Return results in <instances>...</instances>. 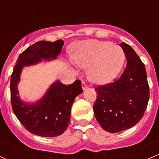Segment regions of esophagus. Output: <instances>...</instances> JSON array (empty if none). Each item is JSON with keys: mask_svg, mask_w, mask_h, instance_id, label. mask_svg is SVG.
I'll list each match as a JSON object with an SVG mask.
<instances>
[{"mask_svg": "<svg viewBox=\"0 0 159 159\" xmlns=\"http://www.w3.org/2000/svg\"><path fill=\"white\" fill-rule=\"evenodd\" d=\"M81 87H82V89L84 90H86L88 89V86H87V84H85V83L84 82V81H82V83H81Z\"/></svg>", "mask_w": 159, "mask_h": 159, "instance_id": "esophagus-1", "label": "esophagus"}]
</instances>
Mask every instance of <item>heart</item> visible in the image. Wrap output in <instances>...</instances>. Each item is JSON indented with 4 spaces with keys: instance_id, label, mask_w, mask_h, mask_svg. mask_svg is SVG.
<instances>
[{
    "instance_id": "obj_1",
    "label": "heart",
    "mask_w": 159,
    "mask_h": 159,
    "mask_svg": "<svg viewBox=\"0 0 159 159\" xmlns=\"http://www.w3.org/2000/svg\"><path fill=\"white\" fill-rule=\"evenodd\" d=\"M71 59L78 66L88 68L90 81L105 84L120 73L125 55L121 47L110 41L87 40L75 44Z\"/></svg>"
}]
</instances>
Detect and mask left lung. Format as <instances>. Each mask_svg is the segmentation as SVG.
<instances>
[{
	"label": "left lung",
	"mask_w": 159,
	"mask_h": 159,
	"mask_svg": "<svg viewBox=\"0 0 159 159\" xmlns=\"http://www.w3.org/2000/svg\"><path fill=\"white\" fill-rule=\"evenodd\" d=\"M127 66L119 79L96 88L94 115L102 129L116 133L135 125L143 116L149 99L145 67L131 46L123 42Z\"/></svg>",
	"instance_id": "left-lung-1"
}]
</instances>
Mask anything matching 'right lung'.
I'll use <instances>...</instances> for the list:
<instances>
[{"mask_svg":"<svg viewBox=\"0 0 159 159\" xmlns=\"http://www.w3.org/2000/svg\"><path fill=\"white\" fill-rule=\"evenodd\" d=\"M64 41H41L28 47L20 54L11 77V98L13 111L28 131L42 137H56L66 130L70 122L72 104L82 93L81 82L76 80L65 85L54 81L41 99L26 102L19 95L18 86L24 67L41 63L42 60H54L61 54Z\"/></svg>","mask_w":159,"mask_h":159,"instance_id":"add662e5","label":"right lung"}]
</instances>
